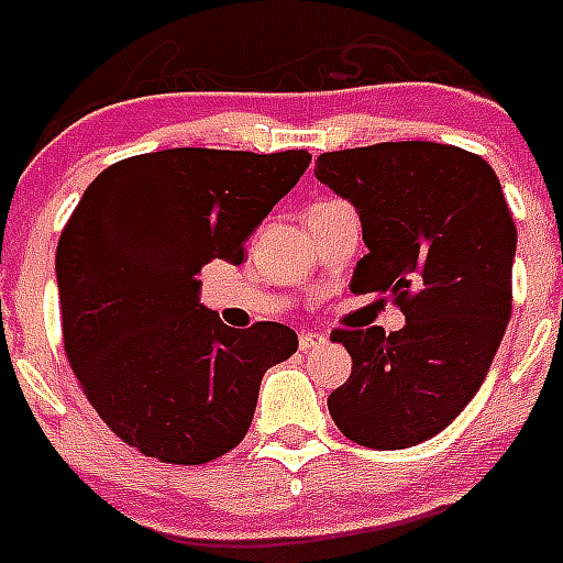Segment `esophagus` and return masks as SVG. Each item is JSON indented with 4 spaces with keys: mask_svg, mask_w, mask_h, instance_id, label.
<instances>
[{
    "mask_svg": "<svg viewBox=\"0 0 563 563\" xmlns=\"http://www.w3.org/2000/svg\"><path fill=\"white\" fill-rule=\"evenodd\" d=\"M322 343H325V334H319V331H302L299 334V349L302 352H310V349H317Z\"/></svg>",
    "mask_w": 563,
    "mask_h": 563,
    "instance_id": "34e87169",
    "label": "esophagus"
}]
</instances>
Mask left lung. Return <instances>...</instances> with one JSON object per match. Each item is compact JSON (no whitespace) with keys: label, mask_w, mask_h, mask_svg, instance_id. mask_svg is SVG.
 Segmentation results:
<instances>
[{"label":"left lung","mask_w":563,"mask_h":563,"mask_svg":"<svg viewBox=\"0 0 563 563\" xmlns=\"http://www.w3.org/2000/svg\"><path fill=\"white\" fill-rule=\"evenodd\" d=\"M317 179L357 209L368 253L354 294H384L407 325L340 331L352 375L328 395L340 433L401 451L433 439L483 386L511 317L517 229L483 156L435 142L322 154Z\"/></svg>","instance_id":"left-lung-1"}]
</instances>
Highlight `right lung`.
<instances>
[{
	"mask_svg": "<svg viewBox=\"0 0 563 563\" xmlns=\"http://www.w3.org/2000/svg\"><path fill=\"white\" fill-rule=\"evenodd\" d=\"M308 151L170 147L101 170L57 244L63 345L121 442L174 465L229 453L261 377L299 349L294 328L220 322L197 273L244 261V241L299 183Z\"/></svg>",
	"mask_w": 563,
	"mask_h": 563,
	"instance_id": "right-lung-1",
	"label": "right lung"
}]
</instances>
